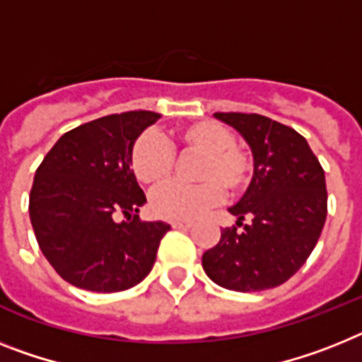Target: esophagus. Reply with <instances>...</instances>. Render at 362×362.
I'll return each instance as SVG.
<instances>
[{
	"mask_svg": "<svg viewBox=\"0 0 362 362\" xmlns=\"http://www.w3.org/2000/svg\"><path fill=\"white\" fill-rule=\"evenodd\" d=\"M171 226L176 228V230H180V228H191L193 223H191V221H173Z\"/></svg>",
	"mask_w": 362,
	"mask_h": 362,
	"instance_id": "obj_1",
	"label": "esophagus"
}]
</instances>
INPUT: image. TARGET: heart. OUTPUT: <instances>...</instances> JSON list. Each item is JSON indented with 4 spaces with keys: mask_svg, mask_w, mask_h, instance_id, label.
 <instances>
[{
    "mask_svg": "<svg viewBox=\"0 0 362 362\" xmlns=\"http://www.w3.org/2000/svg\"><path fill=\"white\" fill-rule=\"evenodd\" d=\"M173 147L184 154H199L193 169L195 184L169 182L151 197V208L158 217L189 221L223 199L247 191L254 176V156L235 144V134L223 123L200 119L173 132ZM156 134H141L130 148L132 173L145 186H158L175 169V151Z\"/></svg>",
    "mask_w": 362,
    "mask_h": 362,
    "instance_id": "heart-1",
    "label": "heart"
}]
</instances>
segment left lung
Instances as JSON below:
<instances>
[{"mask_svg":"<svg viewBox=\"0 0 362 362\" xmlns=\"http://www.w3.org/2000/svg\"><path fill=\"white\" fill-rule=\"evenodd\" d=\"M250 145L254 176L230 214L245 230L224 228L202 267L224 289L265 291L285 284L317 247L327 215L326 176L296 130L259 114L217 112Z\"/></svg>","mask_w":362,"mask_h":362,"instance_id":"1","label":"left lung"}]
</instances>
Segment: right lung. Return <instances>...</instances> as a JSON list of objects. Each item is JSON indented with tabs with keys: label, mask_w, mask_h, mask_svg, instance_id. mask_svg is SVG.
Masks as SVG:
<instances>
[{
	"label": "right lung",
	"mask_w": 362,
	"mask_h": 362,
	"mask_svg": "<svg viewBox=\"0 0 362 362\" xmlns=\"http://www.w3.org/2000/svg\"><path fill=\"white\" fill-rule=\"evenodd\" d=\"M160 114L132 110L71 129L36 169L29 217L57 274L78 289L119 293L151 272L171 226L138 217L147 202L130 148ZM123 214L127 221L115 218Z\"/></svg>",
	"instance_id": "right-lung-1"
}]
</instances>
